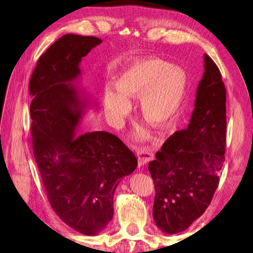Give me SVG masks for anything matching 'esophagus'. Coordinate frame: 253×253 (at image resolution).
<instances>
[{"instance_id": "esophagus-1", "label": "esophagus", "mask_w": 253, "mask_h": 253, "mask_svg": "<svg viewBox=\"0 0 253 253\" xmlns=\"http://www.w3.org/2000/svg\"><path fill=\"white\" fill-rule=\"evenodd\" d=\"M138 155V164L139 166H143L153 159L152 150L148 147H140L136 150Z\"/></svg>"}]
</instances>
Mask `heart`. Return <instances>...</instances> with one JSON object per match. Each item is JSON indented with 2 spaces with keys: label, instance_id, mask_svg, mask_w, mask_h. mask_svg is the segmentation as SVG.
<instances>
[{
  "label": "heart",
  "instance_id": "1",
  "mask_svg": "<svg viewBox=\"0 0 253 253\" xmlns=\"http://www.w3.org/2000/svg\"><path fill=\"white\" fill-rule=\"evenodd\" d=\"M186 89L187 74L180 66L147 58L124 71L115 79L114 89H104V111L113 123L120 124L130 111L129 99L140 95L142 116L155 126L168 127L181 109ZM137 136L147 138L146 128H140Z\"/></svg>",
  "mask_w": 253,
  "mask_h": 253
}]
</instances>
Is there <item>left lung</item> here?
<instances>
[{"mask_svg":"<svg viewBox=\"0 0 253 253\" xmlns=\"http://www.w3.org/2000/svg\"><path fill=\"white\" fill-rule=\"evenodd\" d=\"M226 147V90L216 64L204 54V74L186 129L178 130L149 163L154 182L153 218L165 234L184 232L211 203Z\"/></svg>","mask_w":253,"mask_h":253,"instance_id":"8db88e82","label":"left lung"}]
</instances>
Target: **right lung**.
Returning <instances> with one entry per match:
<instances>
[{
  "label": "right lung",
  "instance_id": "obj_1",
  "mask_svg": "<svg viewBox=\"0 0 253 253\" xmlns=\"http://www.w3.org/2000/svg\"><path fill=\"white\" fill-rule=\"evenodd\" d=\"M102 42L67 34L38 60L29 83L32 150L52 209L69 227L95 236L111 222L113 197L138 161L107 131L77 135L88 100L75 80L82 58Z\"/></svg>",
  "mask_w": 253,
  "mask_h": 253
}]
</instances>
